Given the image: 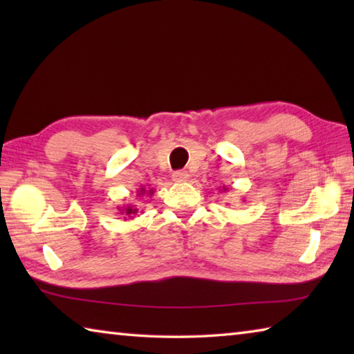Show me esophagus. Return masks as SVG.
<instances>
[{
    "instance_id": "esophagus-1",
    "label": "esophagus",
    "mask_w": 354,
    "mask_h": 354,
    "mask_svg": "<svg viewBox=\"0 0 354 354\" xmlns=\"http://www.w3.org/2000/svg\"><path fill=\"white\" fill-rule=\"evenodd\" d=\"M173 179H175L176 183H185L189 179V173L184 171V170H178L173 173Z\"/></svg>"
}]
</instances>
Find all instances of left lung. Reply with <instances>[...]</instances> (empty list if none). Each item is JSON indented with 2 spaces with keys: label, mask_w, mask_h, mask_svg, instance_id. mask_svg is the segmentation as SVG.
Segmentation results:
<instances>
[{
  "label": "left lung",
  "mask_w": 354,
  "mask_h": 354,
  "mask_svg": "<svg viewBox=\"0 0 354 354\" xmlns=\"http://www.w3.org/2000/svg\"><path fill=\"white\" fill-rule=\"evenodd\" d=\"M225 190H226V187H225V185H223V192H225Z\"/></svg>",
  "instance_id": "left-lung-1"
}]
</instances>
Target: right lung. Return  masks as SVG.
I'll return each instance as SVG.
<instances>
[{"mask_svg":"<svg viewBox=\"0 0 354 354\" xmlns=\"http://www.w3.org/2000/svg\"><path fill=\"white\" fill-rule=\"evenodd\" d=\"M145 194H147V196H151V195L154 194V190H153V189L147 190V189L143 187V185H142V187H140L139 190H137V196H143ZM120 211H122L120 214H124V215H128L129 218H133L134 215H136L137 212H139V209H137V206H136V205H127L124 207L120 209Z\"/></svg>","mask_w":354,"mask_h":354,"instance_id":"obj_1","label":"right lung"}]
</instances>
